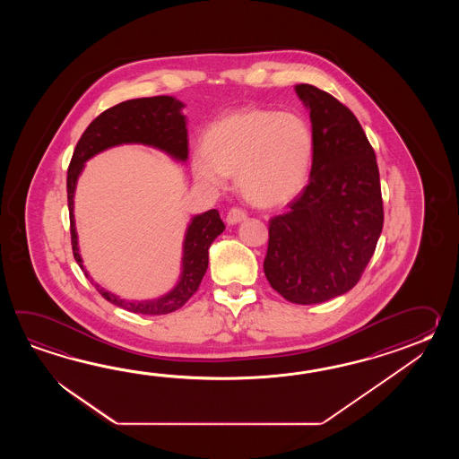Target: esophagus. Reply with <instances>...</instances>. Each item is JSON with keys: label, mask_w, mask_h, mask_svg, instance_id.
<instances>
[{"label": "esophagus", "mask_w": 459, "mask_h": 459, "mask_svg": "<svg viewBox=\"0 0 459 459\" xmlns=\"http://www.w3.org/2000/svg\"><path fill=\"white\" fill-rule=\"evenodd\" d=\"M247 218L246 215V212L241 210V208H231L230 212H228V215H226V223L228 225H238V223H241Z\"/></svg>", "instance_id": "obj_1"}]
</instances>
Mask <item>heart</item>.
Instances as JSON below:
<instances>
[{
	"mask_svg": "<svg viewBox=\"0 0 459 459\" xmlns=\"http://www.w3.org/2000/svg\"><path fill=\"white\" fill-rule=\"evenodd\" d=\"M315 134L302 117L264 108H243L216 119L192 157V176L210 190L225 188L236 174L244 198L264 208L300 195L312 172Z\"/></svg>",
	"mask_w": 459,
	"mask_h": 459,
	"instance_id": "b5f03b06",
	"label": "heart"
}]
</instances>
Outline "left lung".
Segmentation results:
<instances>
[{
  "label": "left lung",
  "instance_id": "8db88e82",
  "mask_svg": "<svg viewBox=\"0 0 459 459\" xmlns=\"http://www.w3.org/2000/svg\"><path fill=\"white\" fill-rule=\"evenodd\" d=\"M310 111V182L269 221L264 273L289 302L313 305L350 292L371 261L384 223L376 154L359 121L330 93L295 85Z\"/></svg>",
  "mask_w": 459,
  "mask_h": 459
}]
</instances>
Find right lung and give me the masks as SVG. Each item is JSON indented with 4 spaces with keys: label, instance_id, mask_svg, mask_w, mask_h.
<instances>
[{
    "label": "right lung",
    "instance_id": "add662e5",
    "mask_svg": "<svg viewBox=\"0 0 459 459\" xmlns=\"http://www.w3.org/2000/svg\"><path fill=\"white\" fill-rule=\"evenodd\" d=\"M184 103L174 97H152L127 100L117 107L103 111L80 137L67 172V200H69L70 233L74 257L91 283L97 287L108 302L125 308L127 312L143 315H166L180 308L196 292L208 269V249L220 234L225 231L216 210L192 216L186 226L182 244V267L174 289L151 300H126L109 292L95 282L87 269L78 247V234L74 216V198L78 177L83 172L85 162L109 147L123 144H143L154 147L177 162H186L188 157L186 117L182 115Z\"/></svg>",
    "mask_w": 459,
    "mask_h": 459
}]
</instances>
